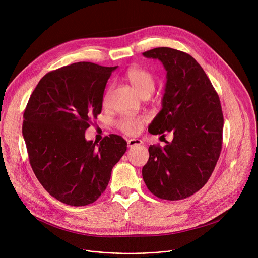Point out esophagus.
<instances>
[{
    "mask_svg": "<svg viewBox=\"0 0 258 258\" xmlns=\"http://www.w3.org/2000/svg\"><path fill=\"white\" fill-rule=\"evenodd\" d=\"M142 144H143V142L140 139H130L127 141V146L130 147V148H133V147H136V146H139Z\"/></svg>",
    "mask_w": 258,
    "mask_h": 258,
    "instance_id": "obj_1",
    "label": "esophagus"
}]
</instances>
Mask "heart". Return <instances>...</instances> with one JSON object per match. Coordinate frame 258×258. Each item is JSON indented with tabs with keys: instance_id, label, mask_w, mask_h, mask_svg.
<instances>
[{
	"instance_id": "heart-1",
	"label": "heart",
	"mask_w": 258,
	"mask_h": 258,
	"mask_svg": "<svg viewBox=\"0 0 258 258\" xmlns=\"http://www.w3.org/2000/svg\"><path fill=\"white\" fill-rule=\"evenodd\" d=\"M125 78L140 95L150 94L154 91L155 82L149 71L141 67H131L125 72ZM107 97L105 98V103ZM145 121L144 116L127 115L118 122V127L126 135H135L140 132Z\"/></svg>"
}]
</instances>
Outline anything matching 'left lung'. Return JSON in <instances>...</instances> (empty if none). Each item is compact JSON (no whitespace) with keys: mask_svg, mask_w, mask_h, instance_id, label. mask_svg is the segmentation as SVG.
<instances>
[{"mask_svg":"<svg viewBox=\"0 0 258 258\" xmlns=\"http://www.w3.org/2000/svg\"><path fill=\"white\" fill-rule=\"evenodd\" d=\"M143 55L161 61L167 72L162 109L148 131L152 135L173 134L163 148L150 145L143 179L160 199H185L205 185L218 160L223 144L222 106L203 68L189 54L161 47Z\"/></svg>","mask_w":258,"mask_h":258,"instance_id":"left-lung-1","label":"left lung"}]
</instances>
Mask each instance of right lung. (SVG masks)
I'll list each match as a JSON object with an SVG mask.
<instances>
[{
    "mask_svg": "<svg viewBox=\"0 0 258 258\" xmlns=\"http://www.w3.org/2000/svg\"><path fill=\"white\" fill-rule=\"evenodd\" d=\"M116 68L78 62L53 70L26 105L22 135L31 168L45 190L67 205L95 202L126 151L120 136L100 144L85 137L91 119L101 113L106 84Z\"/></svg>",
    "mask_w": 258,
    "mask_h": 258,
    "instance_id": "add662e5",
    "label": "right lung"
}]
</instances>
